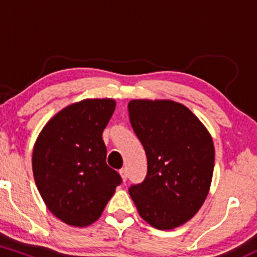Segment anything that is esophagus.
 <instances>
[{"label":"esophagus","instance_id":"esophagus-1","mask_svg":"<svg viewBox=\"0 0 257 257\" xmlns=\"http://www.w3.org/2000/svg\"><path fill=\"white\" fill-rule=\"evenodd\" d=\"M119 174H120V176H122L123 181H126V178H128V172H126L125 168H122V169L119 170Z\"/></svg>","mask_w":257,"mask_h":257}]
</instances>
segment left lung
Wrapping results in <instances>:
<instances>
[{
    "mask_svg": "<svg viewBox=\"0 0 257 257\" xmlns=\"http://www.w3.org/2000/svg\"><path fill=\"white\" fill-rule=\"evenodd\" d=\"M128 111L147 157L145 180L129 187L133 202L155 228L184 225L208 196L213 139L192 112L172 100H132Z\"/></svg>",
    "mask_w": 257,
    "mask_h": 257,
    "instance_id": "8db88e82",
    "label": "left lung"
}]
</instances>
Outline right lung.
I'll list each match as a JSON object with an SVG mask.
<instances>
[{
	"instance_id": "right-lung-1",
	"label": "right lung",
	"mask_w": 257,
	"mask_h": 257,
	"mask_svg": "<svg viewBox=\"0 0 257 257\" xmlns=\"http://www.w3.org/2000/svg\"><path fill=\"white\" fill-rule=\"evenodd\" d=\"M116 108L112 99H87L44 125L32 152V172L41 197L65 223L84 227L100 217L122 182L106 164L102 132Z\"/></svg>"
}]
</instances>
